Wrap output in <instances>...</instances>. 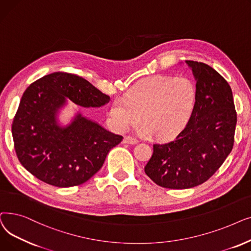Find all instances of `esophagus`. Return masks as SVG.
<instances>
[{
    "instance_id": "obj_1",
    "label": "esophagus",
    "mask_w": 251,
    "mask_h": 251,
    "mask_svg": "<svg viewBox=\"0 0 251 251\" xmlns=\"http://www.w3.org/2000/svg\"><path fill=\"white\" fill-rule=\"evenodd\" d=\"M123 142L125 143V144H137L138 140L135 139V138H133V137H130V136H126V137L124 138Z\"/></svg>"
}]
</instances>
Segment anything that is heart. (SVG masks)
I'll return each mask as SVG.
<instances>
[{"label": "heart", "instance_id": "b5f03b06", "mask_svg": "<svg viewBox=\"0 0 251 251\" xmlns=\"http://www.w3.org/2000/svg\"><path fill=\"white\" fill-rule=\"evenodd\" d=\"M196 99L197 90L192 79L155 75L139 81L126 93L124 101L116 99L110 114L119 130L137 125L142 114V135L155 134L159 139H169L185 127Z\"/></svg>", "mask_w": 251, "mask_h": 251}]
</instances>
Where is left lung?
Masks as SVG:
<instances>
[{"mask_svg": "<svg viewBox=\"0 0 251 251\" xmlns=\"http://www.w3.org/2000/svg\"><path fill=\"white\" fill-rule=\"evenodd\" d=\"M196 80L197 99L176 139L154 144L145 173L160 187L193 188L206 182L233 149L237 113L231 87L209 65L187 60Z\"/></svg>", "mask_w": 251, "mask_h": 251, "instance_id": "1", "label": "left lung"}]
</instances>
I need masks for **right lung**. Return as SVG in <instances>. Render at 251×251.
<instances>
[{"label": "right lung", "instance_id": "add662e5", "mask_svg": "<svg viewBox=\"0 0 251 251\" xmlns=\"http://www.w3.org/2000/svg\"><path fill=\"white\" fill-rule=\"evenodd\" d=\"M67 99L81 107H101L110 97L87 79L54 73L35 80L23 93L12 124L16 155L39 180L60 188L86 183L108 152L123 141L99 124L77 113L69 125L58 123Z\"/></svg>", "mask_w": 251, "mask_h": 251}]
</instances>
